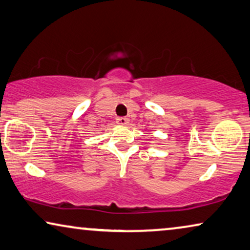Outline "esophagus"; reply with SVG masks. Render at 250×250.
<instances>
[{
  "mask_svg": "<svg viewBox=\"0 0 250 250\" xmlns=\"http://www.w3.org/2000/svg\"><path fill=\"white\" fill-rule=\"evenodd\" d=\"M117 123L120 125H127L129 123V120L127 117H118L117 118Z\"/></svg>",
  "mask_w": 250,
  "mask_h": 250,
  "instance_id": "34e87169",
  "label": "esophagus"
}]
</instances>
